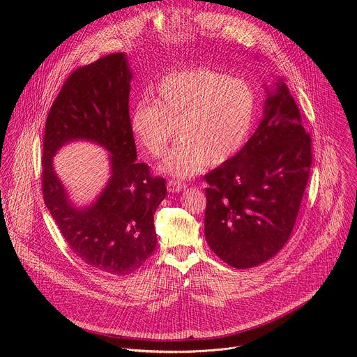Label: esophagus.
<instances>
[{"instance_id":"1","label":"esophagus","mask_w":357,"mask_h":357,"mask_svg":"<svg viewBox=\"0 0 357 357\" xmlns=\"http://www.w3.org/2000/svg\"><path fill=\"white\" fill-rule=\"evenodd\" d=\"M167 188H168V190L172 192V193H175V192H182V190L186 188V183H183V182L178 181V179H171V181L168 182Z\"/></svg>"}]
</instances>
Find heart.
<instances>
[{"instance_id":"b5f03b06","label":"heart","mask_w":357,"mask_h":357,"mask_svg":"<svg viewBox=\"0 0 357 357\" xmlns=\"http://www.w3.org/2000/svg\"><path fill=\"white\" fill-rule=\"evenodd\" d=\"M256 94L241 79L213 69H192L165 76L155 103L141 100L130 116L131 131L151 157H161L175 137L162 169L190 176L205 162L220 165L244 145L256 116Z\"/></svg>"}]
</instances>
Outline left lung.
<instances>
[{
	"label": "left lung",
	"mask_w": 357,
	"mask_h": 357,
	"mask_svg": "<svg viewBox=\"0 0 357 357\" xmlns=\"http://www.w3.org/2000/svg\"><path fill=\"white\" fill-rule=\"evenodd\" d=\"M268 91V90H267ZM245 145L205 175V237L234 268L266 263L289 238L312 165L311 137L280 79Z\"/></svg>",
	"instance_id": "obj_1"
}]
</instances>
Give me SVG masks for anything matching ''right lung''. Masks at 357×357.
Listing matches in <instances>:
<instances>
[{
	"mask_svg": "<svg viewBox=\"0 0 357 357\" xmlns=\"http://www.w3.org/2000/svg\"><path fill=\"white\" fill-rule=\"evenodd\" d=\"M130 70L126 54L76 69L49 110L42 154L45 205L70 248L89 266L131 274L155 251L154 215L167 196L165 179L137 162L130 127ZM93 140L111 152L112 176L90 207L73 206L52 158L70 140Z\"/></svg>",
	"mask_w": 357,
	"mask_h": 357,
	"instance_id": "1",
	"label": "right lung"
}]
</instances>
